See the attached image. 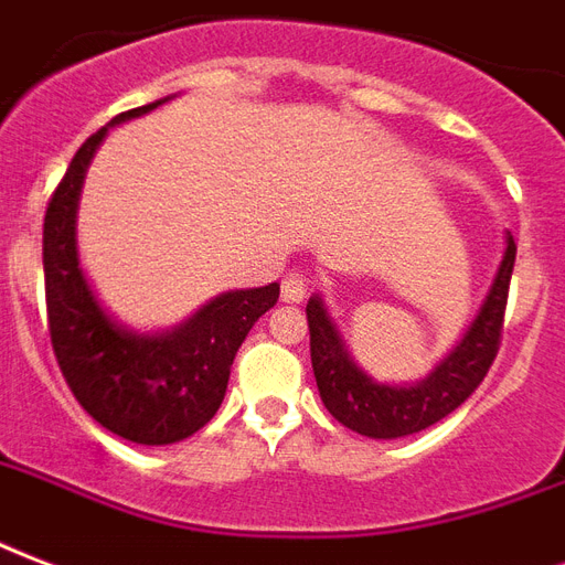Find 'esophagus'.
<instances>
[{"label": "esophagus", "instance_id": "34e87169", "mask_svg": "<svg viewBox=\"0 0 565 565\" xmlns=\"http://www.w3.org/2000/svg\"><path fill=\"white\" fill-rule=\"evenodd\" d=\"M306 288H309V277L303 270H288L282 277V300L286 303H300L306 297Z\"/></svg>", "mask_w": 565, "mask_h": 565}]
</instances>
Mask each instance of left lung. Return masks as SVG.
Returning <instances> with one entry per match:
<instances>
[{"label":"left lung","mask_w":565,"mask_h":565,"mask_svg":"<svg viewBox=\"0 0 565 565\" xmlns=\"http://www.w3.org/2000/svg\"><path fill=\"white\" fill-rule=\"evenodd\" d=\"M513 265L515 242L513 235L507 233L504 262L498 268V277L480 315L462 335V342L450 351L448 360L424 383L409 388L383 386V383H374L369 374H362L327 318L321 297H312L306 303L309 353H312L315 383L332 418L342 422L348 430H356L371 439H401L454 413L483 383L487 371L495 362Z\"/></svg>","instance_id":"left-lung-1"}]
</instances>
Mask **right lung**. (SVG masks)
Returning a JSON list of instances; mask_svg holds the SVG:
<instances>
[{
    "label": "right lung",
    "mask_w": 565,
    "mask_h": 565,
    "mask_svg": "<svg viewBox=\"0 0 565 565\" xmlns=\"http://www.w3.org/2000/svg\"><path fill=\"white\" fill-rule=\"evenodd\" d=\"M156 105L124 111L111 124L147 115ZM108 126L78 147L46 205V323L61 374L94 422L138 445H170L212 422L235 353L253 323L277 303L279 286L214 297L168 335H135L117 327L96 303L76 256L78 188Z\"/></svg>",
    "instance_id": "obj_1"
}]
</instances>
